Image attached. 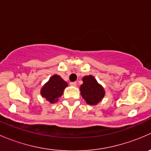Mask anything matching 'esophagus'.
<instances>
[{"instance_id":"esophagus-1","label":"esophagus","mask_w":151,"mask_h":151,"mask_svg":"<svg viewBox=\"0 0 151 151\" xmlns=\"http://www.w3.org/2000/svg\"><path fill=\"white\" fill-rule=\"evenodd\" d=\"M70 85H71V86L76 87V86H77V83H75V82H72V83H70Z\"/></svg>"}]
</instances>
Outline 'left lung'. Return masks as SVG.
Segmentation results:
<instances>
[{
  "instance_id": "1",
  "label": "left lung",
  "mask_w": 151,
  "mask_h": 151,
  "mask_svg": "<svg viewBox=\"0 0 151 151\" xmlns=\"http://www.w3.org/2000/svg\"><path fill=\"white\" fill-rule=\"evenodd\" d=\"M83 83L80 90L82 97L89 105L98 104L105 96V90L92 75H86L83 77Z\"/></svg>"
}]
</instances>
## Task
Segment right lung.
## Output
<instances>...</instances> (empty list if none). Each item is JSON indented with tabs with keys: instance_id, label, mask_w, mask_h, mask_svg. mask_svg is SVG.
Listing matches in <instances>:
<instances>
[{
	"instance_id": "1",
	"label": "right lung",
	"mask_w": 151,
	"mask_h": 151,
	"mask_svg": "<svg viewBox=\"0 0 151 151\" xmlns=\"http://www.w3.org/2000/svg\"><path fill=\"white\" fill-rule=\"evenodd\" d=\"M67 86L68 83L60 76L54 74L41 88V96L50 104H55L63 95V91Z\"/></svg>"
}]
</instances>
